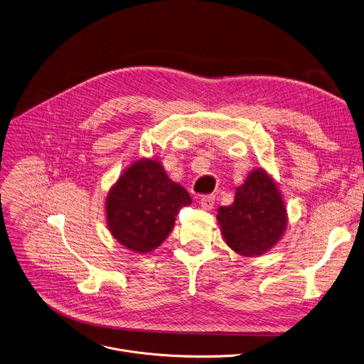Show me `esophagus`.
Returning a JSON list of instances; mask_svg holds the SVG:
<instances>
[{"label": "esophagus", "mask_w": 364, "mask_h": 364, "mask_svg": "<svg viewBox=\"0 0 364 364\" xmlns=\"http://www.w3.org/2000/svg\"><path fill=\"white\" fill-rule=\"evenodd\" d=\"M214 203H215V196L214 195H204L203 198H200V200H199L200 207H203L204 210H213Z\"/></svg>", "instance_id": "1"}]
</instances>
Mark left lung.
<instances>
[{
  "label": "left lung",
  "instance_id": "1",
  "mask_svg": "<svg viewBox=\"0 0 364 364\" xmlns=\"http://www.w3.org/2000/svg\"><path fill=\"white\" fill-rule=\"evenodd\" d=\"M218 224L227 246L245 257L267 253L288 225L282 193L269 173L259 168L235 189L234 203L220 207Z\"/></svg>",
  "mask_w": 364,
  "mask_h": 364
}]
</instances>
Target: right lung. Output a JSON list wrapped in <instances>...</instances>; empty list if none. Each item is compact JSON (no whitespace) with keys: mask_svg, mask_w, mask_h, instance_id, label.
<instances>
[{"mask_svg":"<svg viewBox=\"0 0 364 364\" xmlns=\"http://www.w3.org/2000/svg\"><path fill=\"white\" fill-rule=\"evenodd\" d=\"M191 204L188 191L169 179L159 160L140 159L109 189L107 225L121 246L146 255L164 243L179 210Z\"/></svg>","mask_w":364,"mask_h":364,"instance_id":"1","label":"right lung"}]
</instances>
